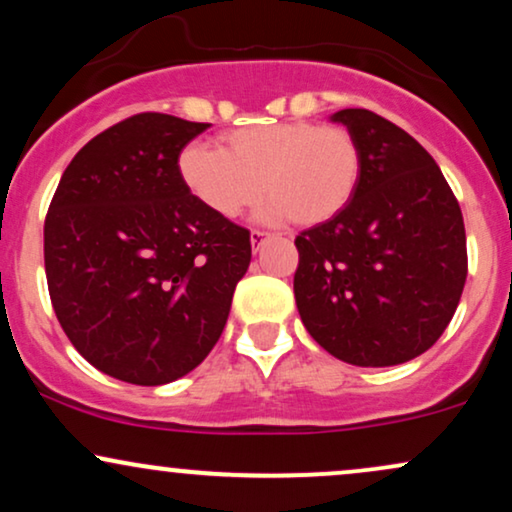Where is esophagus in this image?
<instances>
[{
    "mask_svg": "<svg viewBox=\"0 0 512 512\" xmlns=\"http://www.w3.org/2000/svg\"><path fill=\"white\" fill-rule=\"evenodd\" d=\"M269 238V233H264V231H252L250 233V245H252V250H260L262 248V243H264V240H267Z\"/></svg>",
    "mask_w": 512,
    "mask_h": 512,
    "instance_id": "esophagus-1",
    "label": "esophagus"
}]
</instances>
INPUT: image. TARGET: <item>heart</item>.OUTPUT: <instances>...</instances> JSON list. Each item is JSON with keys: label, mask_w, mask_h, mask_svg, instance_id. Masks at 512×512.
<instances>
[{"label": "heart", "mask_w": 512, "mask_h": 512, "mask_svg": "<svg viewBox=\"0 0 512 512\" xmlns=\"http://www.w3.org/2000/svg\"><path fill=\"white\" fill-rule=\"evenodd\" d=\"M178 168L187 192L221 219H236L264 190V219L317 226L351 202L361 154L344 127L293 120L233 129L221 151L187 144Z\"/></svg>", "instance_id": "b5f03b06"}]
</instances>
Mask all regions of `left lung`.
<instances>
[{
	"label": "left lung",
	"mask_w": 512,
	"mask_h": 512,
	"mask_svg": "<svg viewBox=\"0 0 512 512\" xmlns=\"http://www.w3.org/2000/svg\"><path fill=\"white\" fill-rule=\"evenodd\" d=\"M354 137L361 175L337 216L296 238L293 293L305 330L339 361L407 363L438 342L467 279L460 204L433 156L363 108L332 115Z\"/></svg>",
	"instance_id": "obj_1"
}]
</instances>
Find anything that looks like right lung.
Instances as JSON below:
<instances>
[{"mask_svg":"<svg viewBox=\"0 0 512 512\" xmlns=\"http://www.w3.org/2000/svg\"><path fill=\"white\" fill-rule=\"evenodd\" d=\"M207 122L142 113L93 137L45 219L50 301L74 349L132 385L182 378L219 342L250 231L187 192L178 158Z\"/></svg>","mask_w":512,"mask_h":512,"instance_id":"right-lung-1","label":"right lung"}]
</instances>
